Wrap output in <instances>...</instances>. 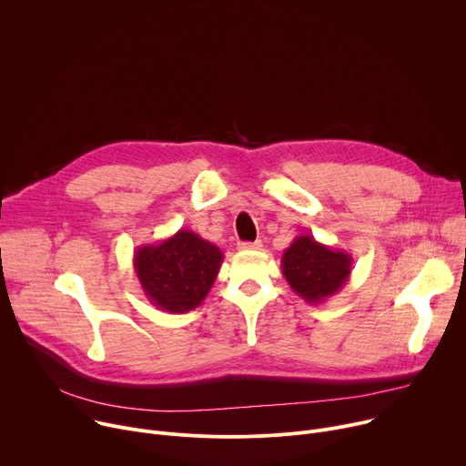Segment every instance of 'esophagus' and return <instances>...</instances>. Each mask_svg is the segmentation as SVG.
Listing matches in <instances>:
<instances>
[{"mask_svg":"<svg viewBox=\"0 0 466 466\" xmlns=\"http://www.w3.org/2000/svg\"><path fill=\"white\" fill-rule=\"evenodd\" d=\"M238 247L241 250H258V248H261V241H243Z\"/></svg>","mask_w":466,"mask_h":466,"instance_id":"34e87169","label":"esophagus"}]
</instances>
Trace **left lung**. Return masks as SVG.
Instances as JSON below:
<instances>
[{"label":"left lung","instance_id":"obj_1","mask_svg":"<svg viewBox=\"0 0 466 466\" xmlns=\"http://www.w3.org/2000/svg\"><path fill=\"white\" fill-rule=\"evenodd\" d=\"M352 256L300 234L282 254V275L289 288L309 304H322L349 282Z\"/></svg>","mask_w":466,"mask_h":466}]
</instances>
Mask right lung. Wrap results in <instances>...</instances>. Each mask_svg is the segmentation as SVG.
Listing matches in <instances>:
<instances>
[{
    "mask_svg": "<svg viewBox=\"0 0 466 466\" xmlns=\"http://www.w3.org/2000/svg\"><path fill=\"white\" fill-rule=\"evenodd\" d=\"M132 263L153 306L167 313H186L212 289L223 252L191 230H178L160 243L140 245Z\"/></svg>",
    "mask_w": 466,
    "mask_h": 466,
    "instance_id": "add662e5",
    "label": "right lung"
}]
</instances>
